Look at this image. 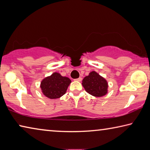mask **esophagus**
I'll use <instances>...</instances> for the list:
<instances>
[{
  "mask_svg": "<svg viewBox=\"0 0 150 150\" xmlns=\"http://www.w3.org/2000/svg\"><path fill=\"white\" fill-rule=\"evenodd\" d=\"M75 80L77 81H79V82H80V81H82V78H81V77H79L78 79H75Z\"/></svg>",
  "mask_w": 150,
  "mask_h": 150,
  "instance_id": "obj_1",
  "label": "esophagus"
}]
</instances>
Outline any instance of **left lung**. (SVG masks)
<instances>
[{
    "instance_id": "left-lung-1",
    "label": "left lung",
    "mask_w": 150,
    "mask_h": 150,
    "mask_svg": "<svg viewBox=\"0 0 150 150\" xmlns=\"http://www.w3.org/2000/svg\"><path fill=\"white\" fill-rule=\"evenodd\" d=\"M82 85L85 91L94 96L100 97L107 93V81L95 71H91L83 79Z\"/></svg>"
}]
</instances>
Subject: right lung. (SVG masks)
<instances>
[{"label":"right lung","mask_w":150,"mask_h":150,"mask_svg":"<svg viewBox=\"0 0 150 150\" xmlns=\"http://www.w3.org/2000/svg\"><path fill=\"white\" fill-rule=\"evenodd\" d=\"M71 83V81L69 78L63 77L59 73L55 72L44 79L42 81L40 87L43 94L46 97L55 99L65 94Z\"/></svg>","instance_id":"1"}]
</instances>
